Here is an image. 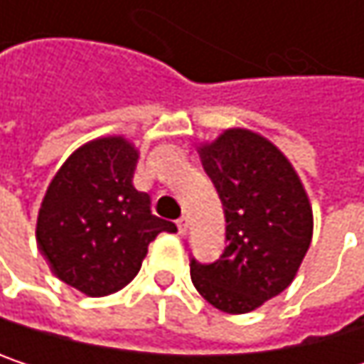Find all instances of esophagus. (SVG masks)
Listing matches in <instances>:
<instances>
[{
	"mask_svg": "<svg viewBox=\"0 0 364 364\" xmlns=\"http://www.w3.org/2000/svg\"><path fill=\"white\" fill-rule=\"evenodd\" d=\"M177 228H179V234H185L187 228H189V219H187V217H181V219L177 221Z\"/></svg>",
	"mask_w": 364,
	"mask_h": 364,
	"instance_id": "34e87169",
	"label": "esophagus"
}]
</instances>
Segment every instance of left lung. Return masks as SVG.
<instances>
[{"label": "left lung", "mask_w": 364, "mask_h": 364, "mask_svg": "<svg viewBox=\"0 0 364 364\" xmlns=\"http://www.w3.org/2000/svg\"><path fill=\"white\" fill-rule=\"evenodd\" d=\"M225 215V249L189 259L191 282L215 308L245 314L280 295L312 240V208L289 160L251 130H225L202 149Z\"/></svg>", "instance_id": "8db88e82"}]
</instances>
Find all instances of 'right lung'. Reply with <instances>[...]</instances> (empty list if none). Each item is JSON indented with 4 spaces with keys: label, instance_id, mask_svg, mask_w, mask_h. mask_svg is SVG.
<instances>
[{
    "label": "right lung",
    "instance_id": "obj_1",
    "mask_svg": "<svg viewBox=\"0 0 364 364\" xmlns=\"http://www.w3.org/2000/svg\"><path fill=\"white\" fill-rule=\"evenodd\" d=\"M136 149L122 136L80 147L52 179L37 217V247L69 287L103 297L126 287L173 221L151 213V198L136 191Z\"/></svg>",
    "mask_w": 364,
    "mask_h": 364
}]
</instances>
